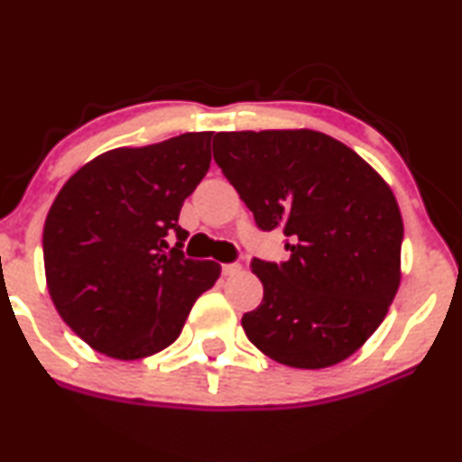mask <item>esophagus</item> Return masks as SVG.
Listing matches in <instances>:
<instances>
[{
	"label": "esophagus",
	"mask_w": 462,
	"mask_h": 462,
	"mask_svg": "<svg viewBox=\"0 0 462 462\" xmlns=\"http://www.w3.org/2000/svg\"><path fill=\"white\" fill-rule=\"evenodd\" d=\"M241 264L238 263H224L221 264V272H224V275H238L241 273Z\"/></svg>",
	"instance_id": "34e87169"
}]
</instances>
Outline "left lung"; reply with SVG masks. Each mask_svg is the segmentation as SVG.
<instances>
[{
    "label": "left lung",
    "mask_w": 462,
    "mask_h": 462,
    "mask_svg": "<svg viewBox=\"0 0 462 462\" xmlns=\"http://www.w3.org/2000/svg\"><path fill=\"white\" fill-rule=\"evenodd\" d=\"M215 162L263 232L291 258H254L263 304L243 330L263 354L298 369L341 363L383 323L400 286L397 201L356 152L315 130L219 132Z\"/></svg>",
    "instance_id": "obj_1"
}]
</instances>
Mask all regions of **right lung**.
Here are the masks:
<instances>
[{
  "mask_svg": "<svg viewBox=\"0 0 462 462\" xmlns=\"http://www.w3.org/2000/svg\"><path fill=\"white\" fill-rule=\"evenodd\" d=\"M210 141L213 132H187L106 152L67 180L47 213L51 301L106 356L136 360L171 346L195 300L219 278L215 261L184 256L189 232L178 226L210 167Z\"/></svg>",
  "mask_w": 462,
  "mask_h": 462,
  "instance_id": "right-lung-1",
  "label": "right lung"
}]
</instances>
